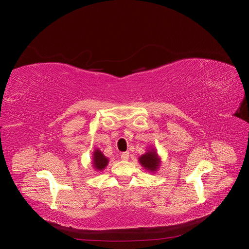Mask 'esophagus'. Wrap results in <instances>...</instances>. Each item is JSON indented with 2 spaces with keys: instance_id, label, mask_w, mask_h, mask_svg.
<instances>
[{
  "instance_id": "34e87169",
  "label": "esophagus",
  "mask_w": 249,
  "mask_h": 249,
  "mask_svg": "<svg viewBox=\"0 0 249 249\" xmlns=\"http://www.w3.org/2000/svg\"><path fill=\"white\" fill-rule=\"evenodd\" d=\"M129 157H130V154L127 153V152H124V153H123L122 155H120V159L124 160V161H126L127 159H129Z\"/></svg>"
}]
</instances>
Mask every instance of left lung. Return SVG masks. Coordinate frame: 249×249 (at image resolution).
<instances>
[{
	"label": "left lung",
	"instance_id": "left-lung-1",
	"mask_svg": "<svg viewBox=\"0 0 249 249\" xmlns=\"http://www.w3.org/2000/svg\"><path fill=\"white\" fill-rule=\"evenodd\" d=\"M141 166L150 173H155L161 166V158L155 147H148L146 152L138 158Z\"/></svg>",
	"mask_w": 249,
	"mask_h": 249
}]
</instances>
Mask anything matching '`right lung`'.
I'll use <instances>...</instances> for the list:
<instances>
[{
  "instance_id": "1",
  "label": "right lung",
  "mask_w": 249,
  "mask_h": 249,
  "mask_svg": "<svg viewBox=\"0 0 249 249\" xmlns=\"http://www.w3.org/2000/svg\"><path fill=\"white\" fill-rule=\"evenodd\" d=\"M108 163H109V159L103 154L102 150L97 147L94 148L93 154H92V162H91L94 170L96 171L104 170L107 167Z\"/></svg>"
}]
</instances>
